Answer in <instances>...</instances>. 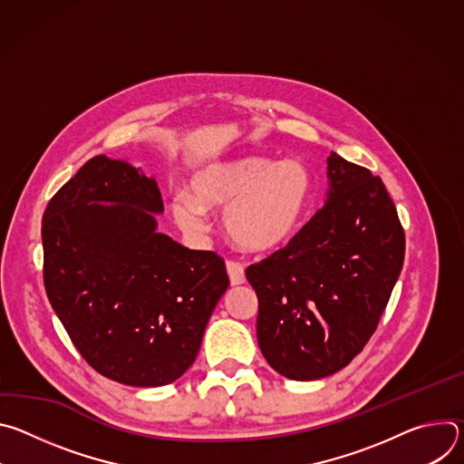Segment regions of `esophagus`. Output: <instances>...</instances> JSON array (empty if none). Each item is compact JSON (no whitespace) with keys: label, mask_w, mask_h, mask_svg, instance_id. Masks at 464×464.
I'll return each instance as SVG.
<instances>
[{"label":"esophagus","mask_w":464,"mask_h":464,"mask_svg":"<svg viewBox=\"0 0 464 464\" xmlns=\"http://www.w3.org/2000/svg\"><path fill=\"white\" fill-rule=\"evenodd\" d=\"M226 266H227V274H229V279H231V285H233V286L246 283L244 266H242L240 262H237V260H231V258H229V260L226 262Z\"/></svg>","instance_id":"obj_1"}]
</instances>
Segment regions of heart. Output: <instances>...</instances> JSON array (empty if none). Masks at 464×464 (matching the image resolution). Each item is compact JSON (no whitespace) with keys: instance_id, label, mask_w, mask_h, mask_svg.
Returning a JSON list of instances; mask_svg holds the SVG:
<instances>
[{"instance_id":"obj_1","label":"heart","mask_w":464,"mask_h":464,"mask_svg":"<svg viewBox=\"0 0 464 464\" xmlns=\"http://www.w3.org/2000/svg\"><path fill=\"white\" fill-rule=\"evenodd\" d=\"M190 192L172 198V215L190 237L209 227L208 208H224L226 233L244 249L266 251L285 244L303 217L310 196L308 170L294 160L249 156L213 163L190 179Z\"/></svg>"}]
</instances>
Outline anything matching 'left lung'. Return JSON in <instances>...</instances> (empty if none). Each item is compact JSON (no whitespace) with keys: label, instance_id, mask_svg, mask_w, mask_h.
<instances>
[{"label":"left lung","instance_id":"obj_1","mask_svg":"<svg viewBox=\"0 0 464 464\" xmlns=\"http://www.w3.org/2000/svg\"><path fill=\"white\" fill-rule=\"evenodd\" d=\"M326 163V204L285 247L246 268L258 347L277 372L301 382L334 374L363 351L406 251L382 178L336 152Z\"/></svg>","mask_w":464,"mask_h":464}]
</instances>
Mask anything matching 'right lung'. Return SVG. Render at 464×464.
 Wrapping results in <instances>:
<instances>
[{
	"label": "right lung",
	"instance_id": "1",
	"mask_svg": "<svg viewBox=\"0 0 464 464\" xmlns=\"http://www.w3.org/2000/svg\"><path fill=\"white\" fill-rule=\"evenodd\" d=\"M161 211L156 179L106 156L86 161L44 211L47 299L88 365L124 385L178 380L229 286L218 253L156 231Z\"/></svg>",
	"mask_w": 464,
	"mask_h": 464
}]
</instances>
